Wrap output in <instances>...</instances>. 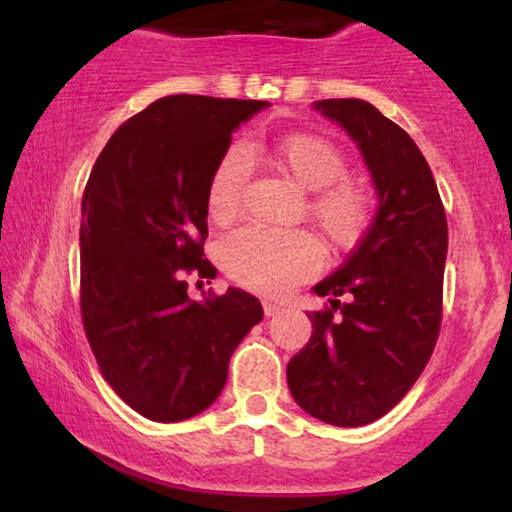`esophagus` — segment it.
<instances>
[{
	"label": "esophagus",
	"instance_id": "34e87169",
	"mask_svg": "<svg viewBox=\"0 0 512 512\" xmlns=\"http://www.w3.org/2000/svg\"><path fill=\"white\" fill-rule=\"evenodd\" d=\"M263 312H265V317H275V314L282 312V305L270 303V300H265V303H263Z\"/></svg>",
	"mask_w": 512,
	"mask_h": 512
}]
</instances>
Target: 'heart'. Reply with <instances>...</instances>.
Here are the masks:
<instances>
[{
  "mask_svg": "<svg viewBox=\"0 0 512 512\" xmlns=\"http://www.w3.org/2000/svg\"><path fill=\"white\" fill-rule=\"evenodd\" d=\"M275 156L286 172L307 191H319L312 214L324 233L338 244L354 242L368 219V193L356 181L342 179L345 156L324 137L291 135L275 144ZM251 174V156L244 144H233L214 167L207 191L209 216L226 221L242 205ZM219 256L237 282L265 296H282L312 277L321 265V249L303 230L247 226L223 237Z\"/></svg>",
  "mask_w": 512,
  "mask_h": 512,
  "instance_id": "obj_1",
  "label": "heart"
}]
</instances>
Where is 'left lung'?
<instances>
[{
	"mask_svg": "<svg viewBox=\"0 0 512 512\" xmlns=\"http://www.w3.org/2000/svg\"><path fill=\"white\" fill-rule=\"evenodd\" d=\"M361 151L375 219L333 275L314 286L331 307L310 312L312 338L286 366L291 396L333 426L375 422L408 394L440 331L447 219L431 167L370 102L319 100Z\"/></svg>",
	"mask_w": 512,
	"mask_h": 512,
	"instance_id": "left-lung-1",
	"label": "left lung"
}]
</instances>
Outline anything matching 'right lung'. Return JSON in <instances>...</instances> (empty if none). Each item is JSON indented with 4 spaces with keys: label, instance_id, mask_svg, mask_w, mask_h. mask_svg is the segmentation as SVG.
Instances as JSON below:
<instances>
[{
    "label": "right lung",
    "instance_id": "right-lung-1",
    "mask_svg": "<svg viewBox=\"0 0 512 512\" xmlns=\"http://www.w3.org/2000/svg\"><path fill=\"white\" fill-rule=\"evenodd\" d=\"M258 100L167 95L125 121L97 156L81 202V317L111 389L153 422L207 410L244 335L263 319L251 293L193 300L214 167Z\"/></svg>",
    "mask_w": 512,
    "mask_h": 512
}]
</instances>
